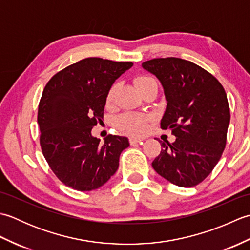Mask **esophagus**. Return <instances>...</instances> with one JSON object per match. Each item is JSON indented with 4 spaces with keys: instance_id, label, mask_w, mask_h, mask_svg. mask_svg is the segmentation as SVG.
Returning <instances> with one entry per match:
<instances>
[{
    "instance_id": "1",
    "label": "esophagus",
    "mask_w": 250,
    "mask_h": 250,
    "mask_svg": "<svg viewBox=\"0 0 250 250\" xmlns=\"http://www.w3.org/2000/svg\"><path fill=\"white\" fill-rule=\"evenodd\" d=\"M129 141H130V144L133 145V144H136V143H142L144 141V139H143V137H131Z\"/></svg>"
}]
</instances>
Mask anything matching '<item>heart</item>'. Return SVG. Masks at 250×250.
Wrapping results in <instances>:
<instances>
[{
    "instance_id": "heart-1",
    "label": "heart",
    "mask_w": 250,
    "mask_h": 250,
    "mask_svg": "<svg viewBox=\"0 0 250 250\" xmlns=\"http://www.w3.org/2000/svg\"><path fill=\"white\" fill-rule=\"evenodd\" d=\"M133 82L137 90L141 92L148 84L155 82V79L146 75H140L136 76ZM117 91H118V83H115L111 84L110 88L108 89L107 94H106V104L108 106L113 105V103L115 102ZM117 126L126 134L140 135L145 133L148 128V118L139 114L125 113L117 119Z\"/></svg>"
}]
</instances>
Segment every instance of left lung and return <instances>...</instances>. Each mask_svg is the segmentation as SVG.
Masks as SVG:
<instances>
[{
  "label": "left lung",
  "mask_w": 250,
  "mask_h": 250,
  "mask_svg": "<svg viewBox=\"0 0 250 250\" xmlns=\"http://www.w3.org/2000/svg\"><path fill=\"white\" fill-rule=\"evenodd\" d=\"M142 66L161 82L167 101L161 128L171 129L174 143L161 142L152 161L155 171L179 187H194L208 176L227 144L230 108L215 76L179 58H157Z\"/></svg>",
  "instance_id": "left-lung-1"
}]
</instances>
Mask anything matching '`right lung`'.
Returning <instances> with one entry per match:
<instances>
[{"label": "right lung", "mask_w": 250, "mask_h": 250, "mask_svg": "<svg viewBox=\"0 0 250 250\" xmlns=\"http://www.w3.org/2000/svg\"><path fill=\"white\" fill-rule=\"evenodd\" d=\"M132 62L86 58L63 68L47 83L37 122L43 155L58 179L78 191L100 188L116 173L126 137L91 135L104 117L106 94Z\"/></svg>", "instance_id": "1"}]
</instances>
